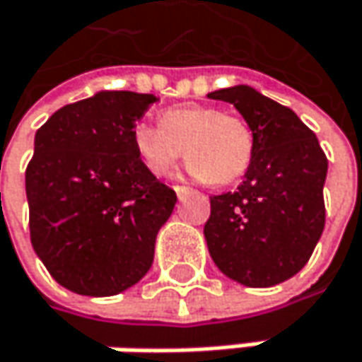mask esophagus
<instances>
[{
    "label": "esophagus",
    "mask_w": 362,
    "mask_h": 362,
    "mask_svg": "<svg viewBox=\"0 0 362 362\" xmlns=\"http://www.w3.org/2000/svg\"><path fill=\"white\" fill-rule=\"evenodd\" d=\"M173 189H175V194H177L179 198H183L185 194H189V192H192V189H189V187H185V185H175Z\"/></svg>",
    "instance_id": "esophagus-1"
}]
</instances>
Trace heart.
<instances>
[{
  "mask_svg": "<svg viewBox=\"0 0 362 362\" xmlns=\"http://www.w3.org/2000/svg\"><path fill=\"white\" fill-rule=\"evenodd\" d=\"M133 146L144 166L156 177L170 175L185 148L189 173L196 179L229 185L248 170L254 135L248 122L235 114L185 104L164 110L160 124H135Z\"/></svg>",
  "mask_w": 362,
  "mask_h": 362,
  "instance_id": "b5f03b06",
  "label": "heart"
}]
</instances>
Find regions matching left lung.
<instances>
[{
    "mask_svg": "<svg viewBox=\"0 0 362 362\" xmlns=\"http://www.w3.org/2000/svg\"><path fill=\"white\" fill-rule=\"evenodd\" d=\"M229 102L254 135V154L235 192L210 198L204 238L214 264L248 288L277 286L308 262L325 227L327 158L294 110L235 85L208 93Z\"/></svg>",
    "mask_w": 362,
    "mask_h": 362,
    "instance_id": "obj_1",
    "label": "left lung"
}]
</instances>
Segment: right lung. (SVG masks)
I'll use <instances>...</instances> for the list:
<instances>
[{"label": "right lung", "instance_id": "obj_1", "mask_svg": "<svg viewBox=\"0 0 362 362\" xmlns=\"http://www.w3.org/2000/svg\"><path fill=\"white\" fill-rule=\"evenodd\" d=\"M152 93L98 91L54 112L26 166L30 244L49 275L81 296H114L150 271L177 194L144 166L135 122Z\"/></svg>", "mask_w": 362, "mask_h": 362}]
</instances>
